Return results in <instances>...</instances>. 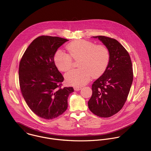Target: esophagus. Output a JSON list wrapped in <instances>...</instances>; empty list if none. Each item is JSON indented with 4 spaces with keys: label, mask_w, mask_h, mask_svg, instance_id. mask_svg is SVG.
Instances as JSON below:
<instances>
[{
    "label": "esophagus",
    "mask_w": 151,
    "mask_h": 151,
    "mask_svg": "<svg viewBox=\"0 0 151 151\" xmlns=\"http://www.w3.org/2000/svg\"><path fill=\"white\" fill-rule=\"evenodd\" d=\"M81 89H82L81 87H75L74 88V90L76 91H80Z\"/></svg>",
    "instance_id": "obj_1"
}]
</instances>
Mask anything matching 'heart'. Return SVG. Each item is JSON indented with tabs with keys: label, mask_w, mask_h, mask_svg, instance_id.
I'll list each match as a JSON object with an SVG mask.
<instances>
[{
	"label": "heart",
	"mask_w": 151,
	"mask_h": 151,
	"mask_svg": "<svg viewBox=\"0 0 151 151\" xmlns=\"http://www.w3.org/2000/svg\"><path fill=\"white\" fill-rule=\"evenodd\" d=\"M66 50L68 54L57 51L54 61L58 68L65 72L72 68V59H80L78 62L79 68L72 69L65 75L66 82L76 87L85 85L92 76L96 78L101 75L110 61V52L104 45H96L91 41L81 40L69 44Z\"/></svg>",
	"instance_id": "1"
}]
</instances>
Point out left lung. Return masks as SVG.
Segmentation results:
<instances>
[{"instance_id": "obj_1", "label": "left lung", "mask_w": 151, "mask_h": 151, "mask_svg": "<svg viewBox=\"0 0 151 151\" xmlns=\"http://www.w3.org/2000/svg\"><path fill=\"white\" fill-rule=\"evenodd\" d=\"M109 49V65L103 74L91 86L88 101L91 111L100 117H110L117 113L127 101L133 81L130 56L116 40L103 35L95 36Z\"/></svg>"}]
</instances>
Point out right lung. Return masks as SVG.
<instances>
[{
    "label": "right lung",
    "mask_w": 151,
    "mask_h": 151,
    "mask_svg": "<svg viewBox=\"0 0 151 151\" xmlns=\"http://www.w3.org/2000/svg\"><path fill=\"white\" fill-rule=\"evenodd\" d=\"M68 40L58 37L39 36L24 52L19 64L20 88L29 108L38 117L51 120L63 114L68 98L74 89L62 88L63 77L54 62V55Z\"/></svg>",
    "instance_id": "obj_1"
}]
</instances>
